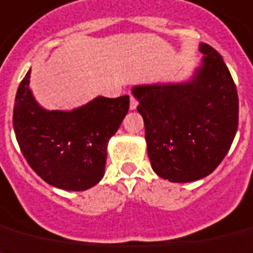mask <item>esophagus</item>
I'll return each mask as SVG.
<instances>
[{"instance_id": "34e87169", "label": "esophagus", "mask_w": 253, "mask_h": 253, "mask_svg": "<svg viewBox=\"0 0 253 253\" xmlns=\"http://www.w3.org/2000/svg\"><path fill=\"white\" fill-rule=\"evenodd\" d=\"M137 104H138V102H137V99L134 98V96H132V95H130V110H136L137 108Z\"/></svg>"}]
</instances>
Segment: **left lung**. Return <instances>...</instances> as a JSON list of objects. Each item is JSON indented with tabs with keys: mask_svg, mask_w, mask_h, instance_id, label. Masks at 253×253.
Returning <instances> with one entry per match:
<instances>
[{
	"mask_svg": "<svg viewBox=\"0 0 253 253\" xmlns=\"http://www.w3.org/2000/svg\"><path fill=\"white\" fill-rule=\"evenodd\" d=\"M201 65L181 84L133 87L151 167L172 183L208 176L231 147L239 121L236 86L223 58L200 44Z\"/></svg>",
	"mask_w": 253,
	"mask_h": 253,
	"instance_id": "left-lung-1",
	"label": "left lung"
}]
</instances>
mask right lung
<instances>
[{
    "mask_svg": "<svg viewBox=\"0 0 253 253\" xmlns=\"http://www.w3.org/2000/svg\"><path fill=\"white\" fill-rule=\"evenodd\" d=\"M22 80L13 125L23 157L44 181L65 191H86L102 180L107 145L128 114L129 96H98L72 111H48Z\"/></svg>",
    "mask_w": 253,
    "mask_h": 253,
    "instance_id": "obj_1",
    "label": "right lung"
}]
</instances>
